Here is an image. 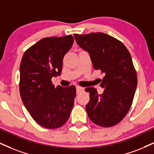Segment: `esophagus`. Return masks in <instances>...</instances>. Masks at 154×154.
I'll use <instances>...</instances> for the list:
<instances>
[{
	"label": "esophagus",
	"mask_w": 154,
	"mask_h": 154,
	"mask_svg": "<svg viewBox=\"0 0 154 154\" xmlns=\"http://www.w3.org/2000/svg\"><path fill=\"white\" fill-rule=\"evenodd\" d=\"M76 89H77V94H79V93L81 92V91H84V88L82 87H79V86H77L76 87Z\"/></svg>",
	"instance_id": "obj_1"
}]
</instances>
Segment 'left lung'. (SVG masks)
Wrapping results in <instances>:
<instances>
[{"instance_id": "left-lung-1", "label": "left lung", "mask_w": 154, "mask_h": 154, "mask_svg": "<svg viewBox=\"0 0 154 154\" xmlns=\"http://www.w3.org/2000/svg\"><path fill=\"white\" fill-rule=\"evenodd\" d=\"M74 36L77 45L89 52L94 69L104 74L102 94L94 87L85 89L90 99L86 105L87 115L98 126H115L129 111L137 87L131 54L122 42L103 32Z\"/></svg>"}]
</instances>
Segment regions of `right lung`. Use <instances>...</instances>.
Returning <instances> with one entry per match:
<instances>
[{"mask_svg": "<svg viewBox=\"0 0 154 154\" xmlns=\"http://www.w3.org/2000/svg\"><path fill=\"white\" fill-rule=\"evenodd\" d=\"M73 42L71 35L42 38L25 52L21 60V99L32 119L45 128L64 125L73 107L75 86L55 87L51 80L60 75L63 57Z\"/></svg>", "mask_w": 154, "mask_h": 154, "instance_id": "right-lung-1", "label": "right lung"}]
</instances>
